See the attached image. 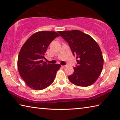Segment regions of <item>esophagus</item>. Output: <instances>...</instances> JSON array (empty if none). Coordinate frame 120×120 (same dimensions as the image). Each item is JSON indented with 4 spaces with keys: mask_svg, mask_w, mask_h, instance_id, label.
<instances>
[{
    "mask_svg": "<svg viewBox=\"0 0 120 120\" xmlns=\"http://www.w3.org/2000/svg\"><path fill=\"white\" fill-rule=\"evenodd\" d=\"M67 66H68V65H65V66H62V67H64V68H66Z\"/></svg>",
    "mask_w": 120,
    "mask_h": 120,
    "instance_id": "1",
    "label": "esophagus"
}]
</instances>
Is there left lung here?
<instances>
[{
    "mask_svg": "<svg viewBox=\"0 0 120 120\" xmlns=\"http://www.w3.org/2000/svg\"><path fill=\"white\" fill-rule=\"evenodd\" d=\"M68 42L77 66L68 77L70 82L78 86L87 87L96 82L103 69L104 59L100 48L93 38L79 30L58 32Z\"/></svg>",
    "mask_w": 120,
    "mask_h": 120,
    "instance_id": "8db88e82",
    "label": "left lung"
}]
</instances>
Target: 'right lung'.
I'll return each mask as SVG.
<instances>
[{"instance_id":"1","label":"right lung","mask_w":120,"mask_h":120,"mask_svg":"<svg viewBox=\"0 0 120 120\" xmlns=\"http://www.w3.org/2000/svg\"><path fill=\"white\" fill-rule=\"evenodd\" d=\"M59 36L54 31L38 32L22 46L18 56V70L30 88L42 90L53 82L61 65L47 64L43 59L51 42Z\"/></svg>"}]
</instances>
